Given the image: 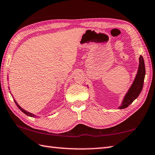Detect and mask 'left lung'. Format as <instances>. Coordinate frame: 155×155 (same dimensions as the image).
<instances>
[{"instance_id": "obj_1", "label": "left lung", "mask_w": 155, "mask_h": 155, "mask_svg": "<svg viewBox=\"0 0 155 155\" xmlns=\"http://www.w3.org/2000/svg\"><path fill=\"white\" fill-rule=\"evenodd\" d=\"M146 74L144 61L142 56L141 55L139 58V67L137 75L135 78L132 85L130 87L127 94L124 96V101L122 102L121 106L119 108L120 109L127 108L132 102L138 98L139 94L142 90L144 85V80Z\"/></svg>"}]
</instances>
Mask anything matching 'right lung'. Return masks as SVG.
<instances>
[{
	"instance_id": "add662e5",
	"label": "right lung",
	"mask_w": 155,
	"mask_h": 155,
	"mask_svg": "<svg viewBox=\"0 0 155 155\" xmlns=\"http://www.w3.org/2000/svg\"><path fill=\"white\" fill-rule=\"evenodd\" d=\"M15 101V104H17V106L18 107V108L19 109L21 110V111L23 113H25V115H28V116H30V117H35V115H34V114H32V113H29V112H28V111H26L25 110H24L23 109H22V108L19 106V105L17 104V102L15 101Z\"/></svg>"
}]
</instances>
